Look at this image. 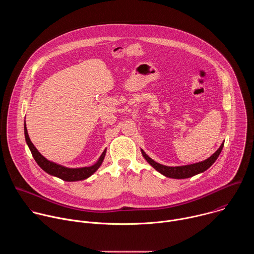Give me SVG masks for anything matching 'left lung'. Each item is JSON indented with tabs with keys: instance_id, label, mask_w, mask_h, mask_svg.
I'll list each match as a JSON object with an SVG mask.
<instances>
[{
	"instance_id": "1",
	"label": "left lung",
	"mask_w": 254,
	"mask_h": 254,
	"mask_svg": "<svg viewBox=\"0 0 254 254\" xmlns=\"http://www.w3.org/2000/svg\"><path fill=\"white\" fill-rule=\"evenodd\" d=\"M223 146H224V142L221 143L220 148L217 150L212 156H210L208 159H206L202 162L191 164V165H185V166H176V167H169V166L159 164V163L155 162L153 159H151L141 149H140V151H141L142 157L146 159V161L155 170H157L159 173H161L165 177L172 178V179H187V178L193 177L197 174L203 173L207 169H209L215 163L217 158L219 157V155L223 149Z\"/></svg>"
}]
</instances>
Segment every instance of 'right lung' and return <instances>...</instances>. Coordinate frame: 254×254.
Wrapping results in <instances>:
<instances>
[{
	"label": "right lung",
	"instance_id": "obj_1",
	"mask_svg": "<svg viewBox=\"0 0 254 254\" xmlns=\"http://www.w3.org/2000/svg\"><path fill=\"white\" fill-rule=\"evenodd\" d=\"M24 133H25L26 142L32 153V156H33L34 160L36 161V163L38 164V166L43 171H45L47 174L57 177L63 181H66V182H76V181H82V180L89 178L101 166V164L104 160L105 154H106V149H105L102 152L99 159L97 160V162L95 164H93L92 166L82 167V168H68V167L56 164L52 161H49L44 156H42L40 154V152L36 149V147L32 143V141L29 137L28 130L26 127V122L24 123Z\"/></svg>",
	"mask_w": 254,
	"mask_h": 254
}]
</instances>
